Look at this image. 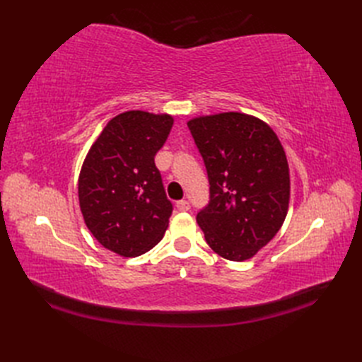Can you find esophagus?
<instances>
[{
  "label": "esophagus",
  "instance_id": "34e87169",
  "mask_svg": "<svg viewBox=\"0 0 362 362\" xmlns=\"http://www.w3.org/2000/svg\"><path fill=\"white\" fill-rule=\"evenodd\" d=\"M177 208H178L180 211H189L190 210V204H189V201L182 199V201L177 202Z\"/></svg>",
  "mask_w": 362,
  "mask_h": 362
}]
</instances>
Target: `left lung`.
I'll use <instances>...</instances> for the list:
<instances>
[{
    "instance_id": "1",
    "label": "left lung",
    "mask_w": 362,
    "mask_h": 362,
    "mask_svg": "<svg viewBox=\"0 0 362 362\" xmlns=\"http://www.w3.org/2000/svg\"><path fill=\"white\" fill-rule=\"evenodd\" d=\"M204 158L210 202L196 221L217 255L246 261L281 229L290 202L286 151L264 120L226 112L187 122Z\"/></svg>"
}]
</instances>
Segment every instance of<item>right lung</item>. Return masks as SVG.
<instances>
[{"mask_svg":"<svg viewBox=\"0 0 362 362\" xmlns=\"http://www.w3.org/2000/svg\"><path fill=\"white\" fill-rule=\"evenodd\" d=\"M172 125L166 113L124 112L108 120L84 158L78 177L84 223L120 257L145 254L169 226L172 204L154 157Z\"/></svg>","mask_w":362,"mask_h":362,"instance_id":"add662e5","label":"right lung"}]
</instances>
